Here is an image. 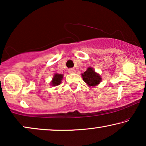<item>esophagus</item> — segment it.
<instances>
[{
	"instance_id": "obj_1",
	"label": "esophagus",
	"mask_w": 146,
	"mask_h": 146,
	"mask_svg": "<svg viewBox=\"0 0 146 146\" xmlns=\"http://www.w3.org/2000/svg\"><path fill=\"white\" fill-rule=\"evenodd\" d=\"M68 72L70 74H74V73L76 72V70L74 68H70V69L68 70Z\"/></svg>"
}]
</instances>
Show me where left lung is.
I'll return each instance as SVG.
<instances>
[{"instance_id":"left-lung-1","label":"left lung","mask_w":146,"mask_h":146,"mask_svg":"<svg viewBox=\"0 0 146 146\" xmlns=\"http://www.w3.org/2000/svg\"><path fill=\"white\" fill-rule=\"evenodd\" d=\"M84 81L89 86H94L98 84L101 81V78L98 74L96 73L92 68L90 67L82 74Z\"/></svg>"}]
</instances>
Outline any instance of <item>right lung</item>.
<instances>
[{
  "label": "right lung",
  "mask_w": 146,
  "mask_h": 146,
  "mask_svg": "<svg viewBox=\"0 0 146 146\" xmlns=\"http://www.w3.org/2000/svg\"><path fill=\"white\" fill-rule=\"evenodd\" d=\"M63 75L60 74H54V76L52 78V81L51 84L52 86H57L59 85L61 83V80H62Z\"/></svg>",
  "instance_id": "1"
}]
</instances>
